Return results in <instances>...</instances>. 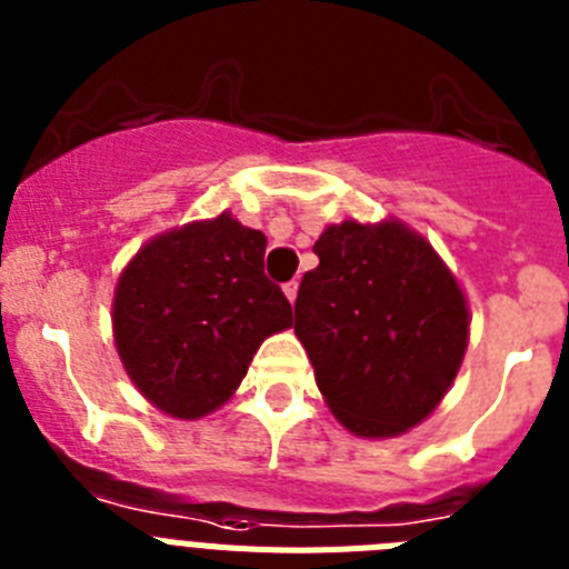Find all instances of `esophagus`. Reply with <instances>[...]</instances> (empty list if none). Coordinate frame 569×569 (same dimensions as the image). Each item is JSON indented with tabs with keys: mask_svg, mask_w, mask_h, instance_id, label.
I'll use <instances>...</instances> for the list:
<instances>
[{
	"mask_svg": "<svg viewBox=\"0 0 569 569\" xmlns=\"http://www.w3.org/2000/svg\"><path fill=\"white\" fill-rule=\"evenodd\" d=\"M284 296H288L290 299V305H293L296 301V296H299V281H288V284H284Z\"/></svg>",
	"mask_w": 569,
	"mask_h": 569,
	"instance_id": "obj_1",
	"label": "esophagus"
}]
</instances>
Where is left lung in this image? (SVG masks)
I'll list each match as a JSON object with an SVG mask.
<instances>
[{
    "mask_svg": "<svg viewBox=\"0 0 569 569\" xmlns=\"http://www.w3.org/2000/svg\"><path fill=\"white\" fill-rule=\"evenodd\" d=\"M296 296V336L336 419L399 436L433 413L467 350L459 281L399 222L330 224Z\"/></svg>",
    "mask_w": 569,
    "mask_h": 569,
    "instance_id": "left-lung-1",
    "label": "left lung"
}]
</instances>
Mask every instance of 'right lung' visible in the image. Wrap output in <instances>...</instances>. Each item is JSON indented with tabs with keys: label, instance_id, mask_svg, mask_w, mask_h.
<instances>
[{
	"label": "right lung",
	"instance_id": "obj_1",
	"mask_svg": "<svg viewBox=\"0 0 569 569\" xmlns=\"http://www.w3.org/2000/svg\"><path fill=\"white\" fill-rule=\"evenodd\" d=\"M261 230L216 216L156 236L116 284V350L144 399L199 419L233 396L259 345L293 325Z\"/></svg>",
	"mask_w": 569,
	"mask_h": 569
}]
</instances>
